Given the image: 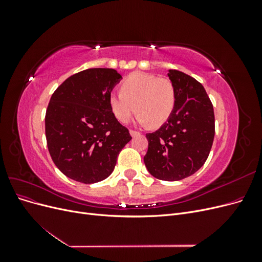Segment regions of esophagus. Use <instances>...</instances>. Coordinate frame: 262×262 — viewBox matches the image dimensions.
Here are the masks:
<instances>
[{"label":"esophagus","mask_w":262,"mask_h":262,"mask_svg":"<svg viewBox=\"0 0 262 262\" xmlns=\"http://www.w3.org/2000/svg\"><path fill=\"white\" fill-rule=\"evenodd\" d=\"M130 134H131V137H136V136H139V132L138 131H134V130H130Z\"/></svg>","instance_id":"obj_1"}]
</instances>
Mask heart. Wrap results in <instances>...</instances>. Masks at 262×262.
Masks as SVG:
<instances>
[{
    "mask_svg": "<svg viewBox=\"0 0 262 262\" xmlns=\"http://www.w3.org/2000/svg\"><path fill=\"white\" fill-rule=\"evenodd\" d=\"M108 102L119 122H129L137 112L141 124L158 128L168 120L175 109L176 91L167 77L136 72L123 81L121 92L109 94Z\"/></svg>",
    "mask_w": 262,
    "mask_h": 262,
    "instance_id": "1",
    "label": "heart"
}]
</instances>
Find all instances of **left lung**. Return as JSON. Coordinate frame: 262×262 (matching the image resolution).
<instances>
[{"instance_id":"left-lung-1","label":"left lung","mask_w":262,"mask_h":262,"mask_svg":"<svg viewBox=\"0 0 262 262\" xmlns=\"http://www.w3.org/2000/svg\"><path fill=\"white\" fill-rule=\"evenodd\" d=\"M168 77L176 91V106L160 129L147 133L144 164L157 179L176 181L199 170L213 144L215 122L212 102L201 83L177 70Z\"/></svg>"}]
</instances>
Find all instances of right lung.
Segmentation results:
<instances>
[{"mask_svg":"<svg viewBox=\"0 0 262 262\" xmlns=\"http://www.w3.org/2000/svg\"><path fill=\"white\" fill-rule=\"evenodd\" d=\"M121 78L114 69H87L67 78L52 94L45 118L47 145L67 177L83 184L106 179L132 139L108 102Z\"/></svg>","mask_w":262,"mask_h":262,"instance_id":"add662e5","label":"right lung"}]
</instances>
